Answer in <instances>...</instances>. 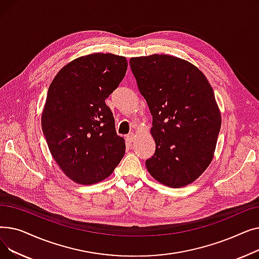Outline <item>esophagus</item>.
Returning a JSON list of instances; mask_svg holds the SVG:
<instances>
[{"label":"esophagus","mask_w":259,"mask_h":259,"mask_svg":"<svg viewBox=\"0 0 259 259\" xmlns=\"http://www.w3.org/2000/svg\"><path fill=\"white\" fill-rule=\"evenodd\" d=\"M127 141L129 142V143H133L134 141H135V134L134 133H130V134H128L127 135Z\"/></svg>","instance_id":"esophagus-1"}]
</instances>
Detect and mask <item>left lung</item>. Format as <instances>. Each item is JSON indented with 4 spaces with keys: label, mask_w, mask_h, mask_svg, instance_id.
Instances as JSON below:
<instances>
[{
    "label": "left lung",
    "mask_w": 259,
    "mask_h": 259,
    "mask_svg": "<svg viewBox=\"0 0 259 259\" xmlns=\"http://www.w3.org/2000/svg\"><path fill=\"white\" fill-rule=\"evenodd\" d=\"M129 63L152 114L156 148L146 160L149 173L171 188L193 183L212 161L222 126L207 77L193 64L168 54Z\"/></svg>",
    "instance_id": "8db88e82"
}]
</instances>
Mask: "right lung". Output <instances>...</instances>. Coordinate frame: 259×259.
Listing matches in <instances>:
<instances>
[{
	"mask_svg": "<svg viewBox=\"0 0 259 259\" xmlns=\"http://www.w3.org/2000/svg\"><path fill=\"white\" fill-rule=\"evenodd\" d=\"M125 57L92 53L64 66L48 89L42 129L51 155L71 181H104L125 154L105 100L124 78Z\"/></svg>",
	"mask_w": 259,
	"mask_h": 259,
	"instance_id": "1",
	"label": "right lung"
}]
</instances>
